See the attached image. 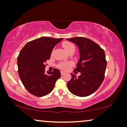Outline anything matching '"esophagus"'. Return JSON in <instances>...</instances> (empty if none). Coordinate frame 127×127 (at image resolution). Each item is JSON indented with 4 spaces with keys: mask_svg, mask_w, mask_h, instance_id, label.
<instances>
[{
    "mask_svg": "<svg viewBox=\"0 0 127 127\" xmlns=\"http://www.w3.org/2000/svg\"><path fill=\"white\" fill-rule=\"evenodd\" d=\"M64 75H65V73L64 72H63V71H61V75L64 76Z\"/></svg>",
    "mask_w": 127,
    "mask_h": 127,
    "instance_id": "1",
    "label": "esophagus"
}]
</instances>
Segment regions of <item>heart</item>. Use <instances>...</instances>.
<instances>
[{"mask_svg":"<svg viewBox=\"0 0 127 127\" xmlns=\"http://www.w3.org/2000/svg\"><path fill=\"white\" fill-rule=\"evenodd\" d=\"M63 46L65 50L68 53H69L71 51H75V45L73 44L72 43L70 42H64L63 43ZM74 65V63L71 61L69 62H62L60 63L59 64L57 65L58 67L60 68V69L63 70L64 71H67L70 69Z\"/></svg>","mask_w":127,"mask_h":127,"instance_id":"obj_1","label":"heart"}]
</instances>
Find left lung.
Here are the masks:
<instances>
[{"instance_id": "left-lung-1", "label": "left lung", "mask_w": 127, "mask_h": 127, "mask_svg": "<svg viewBox=\"0 0 127 127\" xmlns=\"http://www.w3.org/2000/svg\"><path fill=\"white\" fill-rule=\"evenodd\" d=\"M67 40L78 45L80 59L73 72H81L78 78L71 73L72 78L67 84L74 95L87 97L97 90L103 82L107 65L104 51L90 39L75 37Z\"/></svg>"}]
</instances>
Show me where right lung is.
I'll list each match as a JSON object with an SVG mask.
<instances>
[{
    "label": "right lung",
    "instance_id": "add662e5",
    "mask_svg": "<svg viewBox=\"0 0 127 127\" xmlns=\"http://www.w3.org/2000/svg\"><path fill=\"white\" fill-rule=\"evenodd\" d=\"M63 38L42 37L27 42L17 59L18 72L26 90L36 97L45 96L53 90L60 78V71L54 68L45 73V62L50 59L54 46Z\"/></svg>",
    "mask_w": 127,
    "mask_h": 127
}]
</instances>
